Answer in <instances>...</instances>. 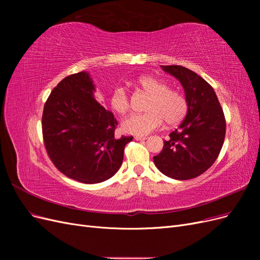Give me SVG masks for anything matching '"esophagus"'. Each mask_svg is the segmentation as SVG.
Here are the masks:
<instances>
[{"label": "esophagus", "mask_w": 260, "mask_h": 260, "mask_svg": "<svg viewBox=\"0 0 260 260\" xmlns=\"http://www.w3.org/2000/svg\"><path fill=\"white\" fill-rule=\"evenodd\" d=\"M135 139H136L137 141H143V140H146L147 138H146V137H142V136H136Z\"/></svg>", "instance_id": "esophagus-1"}]
</instances>
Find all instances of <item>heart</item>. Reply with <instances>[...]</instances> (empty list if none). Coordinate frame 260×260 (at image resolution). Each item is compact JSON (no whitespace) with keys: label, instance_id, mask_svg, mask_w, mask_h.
<instances>
[{"label":"heart","instance_id":"b5f03b06","mask_svg":"<svg viewBox=\"0 0 260 260\" xmlns=\"http://www.w3.org/2000/svg\"><path fill=\"white\" fill-rule=\"evenodd\" d=\"M145 93L149 94L145 114L131 115L123 119V131L137 136H145L162 127L166 120L169 125L182 121L187 114V101L182 93L170 89L167 82L152 76H142L136 81ZM109 105L114 112L124 115L130 109V98L122 86L115 88L109 96Z\"/></svg>","mask_w":260,"mask_h":260}]
</instances>
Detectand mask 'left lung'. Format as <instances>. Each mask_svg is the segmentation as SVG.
Masks as SVG:
<instances>
[{"mask_svg": "<svg viewBox=\"0 0 260 260\" xmlns=\"http://www.w3.org/2000/svg\"><path fill=\"white\" fill-rule=\"evenodd\" d=\"M176 77L185 91L187 114L179 129L165 141L154 156L155 166L165 176L188 180L201 176L218 158L225 137V118L212 86L183 66H161Z\"/></svg>", "mask_w": 260, "mask_h": 260, "instance_id": "left-lung-1", "label": "left lung"}]
</instances>
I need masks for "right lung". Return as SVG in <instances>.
I'll return each instance as SVG.
<instances>
[{
	"label": "right lung",
	"mask_w": 260,
	"mask_h": 260,
	"mask_svg": "<svg viewBox=\"0 0 260 260\" xmlns=\"http://www.w3.org/2000/svg\"><path fill=\"white\" fill-rule=\"evenodd\" d=\"M93 91L89 74L67 76L51 92L42 115L44 146L54 166L86 184L112 178L133 139L115 138L116 118L99 104Z\"/></svg>",
	"instance_id": "right-lung-1"
}]
</instances>
